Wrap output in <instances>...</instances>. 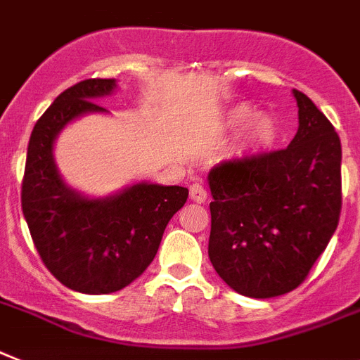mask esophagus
<instances>
[{"label":"esophagus","mask_w":360,"mask_h":360,"mask_svg":"<svg viewBox=\"0 0 360 360\" xmlns=\"http://www.w3.org/2000/svg\"><path fill=\"white\" fill-rule=\"evenodd\" d=\"M190 198L198 201V203H205L208 198L207 194V188H205L201 183H194V185H190Z\"/></svg>","instance_id":"esophagus-1"}]
</instances>
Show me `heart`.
I'll list each match as a JSON object with an SVG mask.
<instances>
[{
  "label": "heart",
  "instance_id": "1",
  "mask_svg": "<svg viewBox=\"0 0 360 360\" xmlns=\"http://www.w3.org/2000/svg\"><path fill=\"white\" fill-rule=\"evenodd\" d=\"M255 120V111L247 108V105H240L236 110L232 111L231 117H229V124L232 128H243L247 124H250ZM252 141L256 144H262V146H267L276 139V126L269 117H259V119L255 120L252 124Z\"/></svg>",
  "mask_w": 360,
  "mask_h": 360
}]
</instances>
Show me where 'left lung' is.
<instances>
[{"label":"left lung","instance_id":"left-lung-1","mask_svg":"<svg viewBox=\"0 0 360 360\" xmlns=\"http://www.w3.org/2000/svg\"><path fill=\"white\" fill-rule=\"evenodd\" d=\"M292 93L298 131L288 148L221 161L208 174V258L243 297L297 289L339 225L340 139L311 98Z\"/></svg>","mask_w":360,"mask_h":360}]
</instances>
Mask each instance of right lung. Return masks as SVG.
<instances>
[{"label":"right lung","instance_id":"obj_1","mask_svg":"<svg viewBox=\"0 0 360 360\" xmlns=\"http://www.w3.org/2000/svg\"><path fill=\"white\" fill-rule=\"evenodd\" d=\"M113 87V78H87L54 98L34 124L21 181V210L41 262L65 288L87 295L119 291L141 276L188 198L185 186L141 183L113 198L87 199L63 185L54 139L78 115L105 111L95 98Z\"/></svg>","mask_w":360,"mask_h":360}]
</instances>
